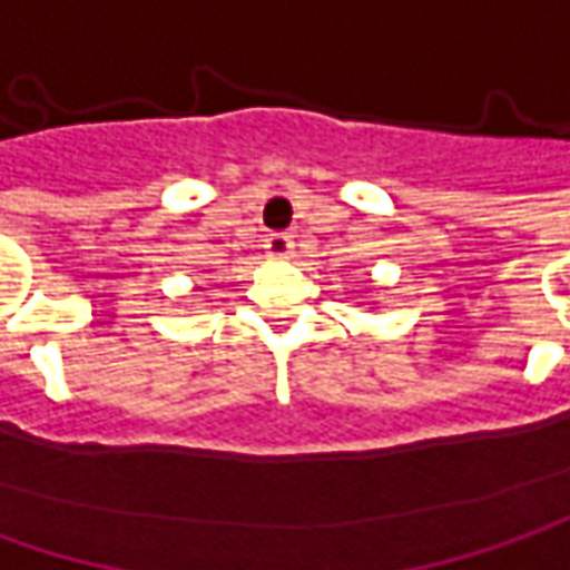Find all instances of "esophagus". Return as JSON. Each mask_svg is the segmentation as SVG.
<instances>
[{
  "instance_id": "34e87169",
  "label": "esophagus",
  "mask_w": 570,
  "mask_h": 570,
  "mask_svg": "<svg viewBox=\"0 0 570 570\" xmlns=\"http://www.w3.org/2000/svg\"><path fill=\"white\" fill-rule=\"evenodd\" d=\"M292 246H295V240L288 234H269L266 237V253L275 256V259H288L292 256Z\"/></svg>"
}]
</instances>
